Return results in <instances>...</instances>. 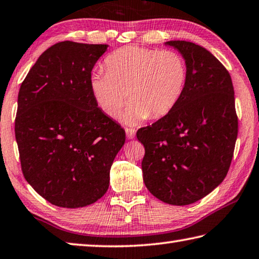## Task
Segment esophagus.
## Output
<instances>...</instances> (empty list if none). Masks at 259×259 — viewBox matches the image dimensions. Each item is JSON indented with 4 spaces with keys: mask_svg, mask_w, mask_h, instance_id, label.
<instances>
[{
    "mask_svg": "<svg viewBox=\"0 0 259 259\" xmlns=\"http://www.w3.org/2000/svg\"><path fill=\"white\" fill-rule=\"evenodd\" d=\"M126 136H127L128 139H134L135 138V133H136V131H135V128H133V127H126Z\"/></svg>",
    "mask_w": 259,
    "mask_h": 259,
    "instance_id": "esophagus-1",
    "label": "esophagus"
}]
</instances>
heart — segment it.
<instances>
[{
    "mask_svg": "<svg viewBox=\"0 0 259 259\" xmlns=\"http://www.w3.org/2000/svg\"><path fill=\"white\" fill-rule=\"evenodd\" d=\"M105 65L106 72L91 76L92 96L106 115L116 117L128 92L132 105L125 115L128 123L167 115L186 87V62L174 51L126 46L111 53Z\"/></svg>",
    "mask_w": 259,
    "mask_h": 259,
    "instance_id": "1",
    "label": "heart"
}]
</instances>
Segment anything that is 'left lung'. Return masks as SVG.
<instances>
[{
    "mask_svg": "<svg viewBox=\"0 0 259 259\" xmlns=\"http://www.w3.org/2000/svg\"><path fill=\"white\" fill-rule=\"evenodd\" d=\"M165 44L185 58L186 87L174 109L136 138L145 149L146 188L164 203L188 205L218 187L230 168L238 135L235 91L228 70L205 48Z\"/></svg>",
    "mask_w": 259,
    "mask_h": 259,
    "instance_id": "1",
    "label": "left lung"
}]
</instances>
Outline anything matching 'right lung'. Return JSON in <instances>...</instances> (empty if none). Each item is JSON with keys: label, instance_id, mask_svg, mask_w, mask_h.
<instances>
[{"label": "right lung", "instance_id": "right-lung-1", "mask_svg": "<svg viewBox=\"0 0 259 259\" xmlns=\"http://www.w3.org/2000/svg\"><path fill=\"white\" fill-rule=\"evenodd\" d=\"M108 45L61 41L44 52L18 95L16 140L21 170L53 205L83 207L109 187L125 131L98 107L91 71Z\"/></svg>", "mask_w": 259, "mask_h": 259}]
</instances>
